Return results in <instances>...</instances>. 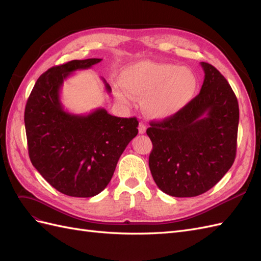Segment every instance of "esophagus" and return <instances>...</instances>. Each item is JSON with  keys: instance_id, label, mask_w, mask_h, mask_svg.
I'll return each instance as SVG.
<instances>
[{"instance_id": "esophagus-1", "label": "esophagus", "mask_w": 261, "mask_h": 261, "mask_svg": "<svg viewBox=\"0 0 261 261\" xmlns=\"http://www.w3.org/2000/svg\"><path fill=\"white\" fill-rule=\"evenodd\" d=\"M146 129H147L146 124L140 123L139 126H138V132H139V134H145V133H146Z\"/></svg>"}]
</instances>
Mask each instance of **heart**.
Masks as SVG:
<instances>
[{"instance_id":"obj_1","label":"heart","mask_w":261,"mask_h":261,"mask_svg":"<svg viewBox=\"0 0 261 261\" xmlns=\"http://www.w3.org/2000/svg\"><path fill=\"white\" fill-rule=\"evenodd\" d=\"M123 86L114 87L121 103L143 99L145 113L158 120L176 115L191 103L198 90V77L192 68L167 62L138 61L121 73Z\"/></svg>"}]
</instances>
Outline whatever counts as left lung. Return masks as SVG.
<instances>
[{"label": "left lung", "instance_id": "left-lung-1", "mask_svg": "<svg viewBox=\"0 0 261 261\" xmlns=\"http://www.w3.org/2000/svg\"><path fill=\"white\" fill-rule=\"evenodd\" d=\"M200 92L183 111L151 122L149 168L156 186L173 197L209 191L231 169L236 155L239 102L219 70L201 62Z\"/></svg>", "mask_w": 261, "mask_h": 261}]
</instances>
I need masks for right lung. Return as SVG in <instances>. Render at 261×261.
I'll return each mask as SVG.
<instances>
[{"mask_svg":"<svg viewBox=\"0 0 261 261\" xmlns=\"http://www.w3.org/2000/svg\"><path fill=\"white\" fill-rule=\"evenodd\" d=\"M102 59L73 60L38 78L25 109L30 161L42 177L70 197H93L108 186L121 154L138 134L136 117H116L98 108L88 114L67 112L62 85L76 70ZM108 93L111 87L102 78Z\"/></svg>","mask_w":261,"mask_h":261,"instance_id":"1","label":"right lung"}]
</instances>
